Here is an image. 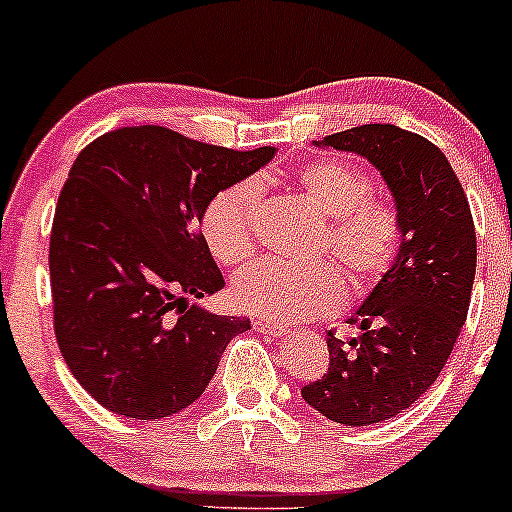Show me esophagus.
Returning a JSON list of instances; mask_svg holds the SVG:
<instances>
[{
	"label": "esophagus",
	"mask_w": 512,
	"mask_h": 512,
	"mask_svg": "<svg viewBox=\"0 0 512 512\" xmlns=\"http://www.w3.org/2000/svg\"><path fill=\"white\" fill-rule=\"evenodd\" d=\"M252 327H255V330L260 332V334H269V337H286V334H289V330H286V327L272 325V322H262V320H257Z\"/></svg>",
	"instance_id": "34e87169"
}]
</instances>
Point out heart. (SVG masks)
Wrapping results in <instances>:
<instances>
[{
  "mask_svg": "<svg viewBox=\"0 0 512 512\" xmlns=\"http://www.w3.org/2000/svg\"><path fill=\"white\" fill-rule=\"evenodd\" d=\"M293 180L313 207L330 216L317 257H334L358 291L378 284L402 245V219L395 204L375 199L366 170L339 158L303 163ZM260 207L262 182L257 178L240 180L211 199L202 216V236L216 262L238 267L250 260ZM344 296V276L332 262L313 267L252 264L233 279L231 289L238 310L281 325L334 313Z\"/></svg>",
  "mask_w": 512,
  "mask_h": 512,
  "instance_id": "heart-1",
  "label": "heart"
}]
</instances>
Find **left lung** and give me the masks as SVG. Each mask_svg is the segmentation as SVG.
<instances>
[{"label":"left lung","instance_id":"1","mask_svg":"<svg viewBox=\"0 0 512 512\" xmlns=\"http://www.w3.org/2000/svg\"><path fill=\"white\" fill-rule=\"evenodd\" d=\"M317 146L351 151L380 170L402 219L397 260L349 317L361 334L327 332L330 366L301 395L344 426H370L409 409L436 383L472 298L477 233L455 170L421 134L361 125Z\"/></svg>","mask_w":512,"mask_h":512}]
</instances>
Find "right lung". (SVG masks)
I'll return each mask as SVG.
<instances>
[{"instance_id":"right-lung-1","label":"right lung","mask_w":512,"mask_h":512,"mask_svg":"<svg viewBox=\"0 0 512 512\" xmlns=\"http://www.w3.org/2000/svg\"><path fill=\"white\" fill-rule=\"evenodd\" d=\"M173 129L103 134L76 156L57 199L50 286L62 358L101 407L154 421L190 407L250 320L187 298L223 289L202 236L204 209L272 161Z\"/></svg>"}]
</instances>
